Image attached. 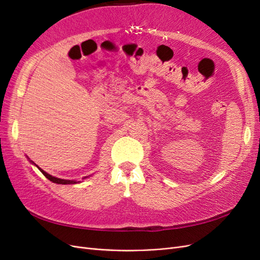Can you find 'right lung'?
Listing matches in <instances>:
<instances>
[{
	"instance_id": "right-lung-1",
	"label": "right lung",
	"mask_w": 260,
	"mask_h": 260,
	"mask_svg": "<svg viewBox=\"0 0 260 260\" xmlns=\"http://www.w3.org/2000/svg\"><path fill=\"white\" fill-rule=\"evenodd\" d=\"M28 158V157H27ZM28 160L32 164V165H35V166L40 170L42 174L46 177V179H49L50 181H52V182H54V183H57V184H77V183H81V181H77V180H68V179H60V178H56V177H54V176H51L50 174H48V172H45L43 169H41L40 167L38 166V165H36L32 160H30V158H28ZM92 176V175H91ZM91 176H86V177H83L82 178V180H84V179H86V178H89V177H91Z\"/></svg>"
}]
</instances>
